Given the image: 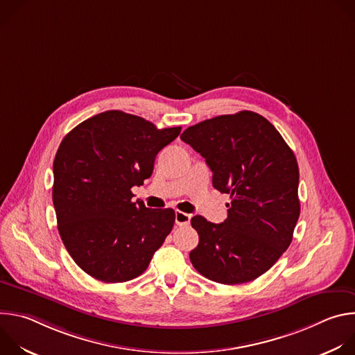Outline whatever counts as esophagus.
I'll return each instance as SVG.
<instances>
[{
    "label": "esophagus",
    "mask_w": 355,
    "mask_h": 355,
    "mask_svg": "<svg viewBox=\"0 0 355 355\" xmlns=\"http://www.w3.org/2000/svg\"><path fill=\"white\" fill-rule=\"evenodd\" d=\"M189 222H191V215H188L185 212H181V211L175 212V223L178 226H188Z\"/></svg>",
    "instance_id": "obj_1"
}]
</instances>
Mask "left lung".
Returning <instances> with one entry per match:
<instances>
[{
  "mask_svg": "<svg viewBox=\"0 0 355 355\" xmlns=\"http://www.w3.org/2000/svg\"><path fill=\"white\" fill-rule=\"evenodd\" d=\"M207 160L214 187L230 193L223 223L193 216L195 270L236 285L267 272L289 247L299 219V168L293 151L264 116L241 111L189 126L181 135Z\"/></svg>",
  "mask_w": 355,
  "mask_h": 355,
  "instance_id": "8db88e82",
  "label": "left lung"
}]
</instances>
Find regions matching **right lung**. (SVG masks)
<instances>
[{
    "mask_svg": "<svg viewBox=\"0 0 355 355\" xmlns=\"http://www.w3.org/2000/svg\"><path fill=\"white\" fill-rule=\"evenodd\" d=\"M181 128L157 129L122 111L98 114L66 135L53 162V205L63 244L88 275L108 284L146 271L175 212L133 202L132 187L153 173Z\"/></svg>",
    "mask_w": 355,
    "mask_h": 355,
    "instance_id": "right-lung-1",
    "label": "right lung"
}]
</instances>
